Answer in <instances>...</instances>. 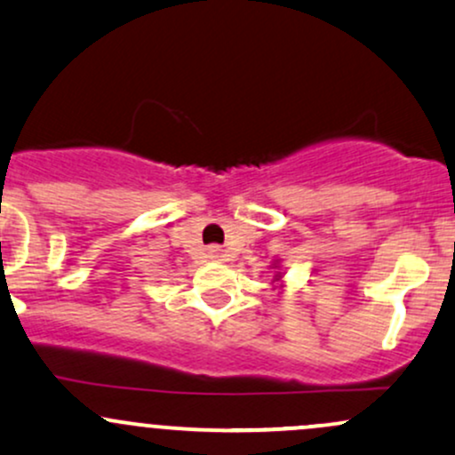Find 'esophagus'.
<instances>
[{
	"mask_svg": "<svg viewBox=\"0 0 455 455\" xmlns=\"http://www.w3.org/2000/svg\"><path fill=\"white\" fill-rule=\"evenodd\" d=\"M209 257L216 259V261H222L224 251H222V248H220V246H212V248H209Z\"/></svg>",
	"mask_w": 455,
	"mask_h": 455,
	"instance_id": "1",
	"label": "esophagus"
}]
</instances>
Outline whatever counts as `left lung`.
Segmentation results:
<instances>
[{
	"mask_svg": "<svg viewBox=\"0 0 455 455\" xmlns=\"http://www.w3.org/2000/svg\"><path fill=\"white\" fill-rule=\"evenodd\" d=\"M274 269V278H272V284H276V289H278V293H283V289H284V283H283V269H281V261H274L272 266H269Z\"/></svg>",
	"mask_w": 455,
	"mask_h": 455,
	"instance_id": "obj_1",
	"label": "left lung"
}]
</instances>
